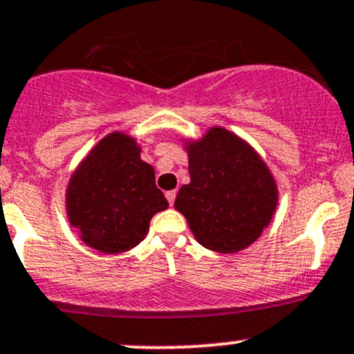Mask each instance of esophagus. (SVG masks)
I'll use <instances>...</instances> for the list:
<instances>
[{
    "label": "esophagus",
    "mask_w": 354,
    "mask_h": 354,
    "mask_svg": "<svg viewBox=\"0 0 354 354\" xmlns=\"http://www.w3.org/2000/svg\"><path fill=\"white\" fill-rule=\"evenodd\" d=\"M166 198L167 202H169V205H173L174 198H176V189H169V192H166Z\"/></svg>",
    "instance_id": "obj_1"
}]
</instances>
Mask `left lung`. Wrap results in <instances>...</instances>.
Returning a JSON list of instances; mask_svg holds the SVG:
<instances>
[{
    "label": "left lung",
    "instance_id": "1",
    "mask_svg": "<svg viewBox=\"0 0 354 354\" xmlns=\"http://www.w3.org/2000/svg\"><path fill=\"white\" fill-rule=\"evenodd\" d=\"M189 183L174 208L187 217L203 248L232 254L249 248L270 225L278 188L261 156L224 127L187 140Z\"/></svg>",
    "mask_w": 354,
    "mask_h": 354
}]
</instances>
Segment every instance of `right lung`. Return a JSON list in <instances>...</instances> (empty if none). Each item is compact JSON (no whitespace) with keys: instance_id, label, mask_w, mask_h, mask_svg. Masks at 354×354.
Segmentation results:
<instances>
[{"instance_id":"obj_1","label":"right lung","mask_w":354,"mask_h":354,"mask_svg":"<svg viewBox=\"0 0 354 354\" xmlns=\"http://www.w3.org/2000/svg\"><path fill=\"white\" fill-rule=\"evenodd\" d=\"M167 208L151 165L133 137L111 132L80 162L66 189L69 224L81 241L105 254H120L144 241L149 222Z\"/></svg>"}]
</instances>
